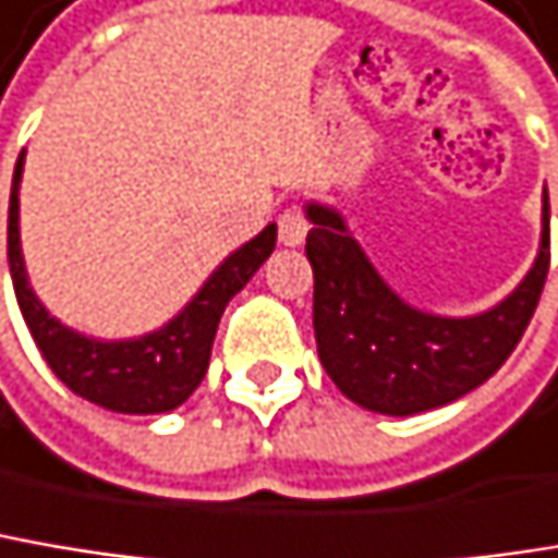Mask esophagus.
I'll use <instances>...</instances> for the list:
<instances>
[{
  "label": "esophagus",
  "mask_w": 558,
  "mask_h": 558,
  "mask_svg": "<svg viewBox=\"0 0 558 558\" xmlns=\"http://www.w3.org/2000/svg\"><path fill=\"white\" fill-rule=\"evenodd\" d=\"M306 232H310V223H306V217H303L300 207H287L278 217V235L283 245H290V248L293 245H303Z\"/></svg>",
  "instance_id": "34e87169"
}]
</instances>
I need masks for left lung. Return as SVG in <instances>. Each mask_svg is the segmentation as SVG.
<instances>
[{"label": "left lung", "instance_id": "8db88e82", "mask_svg": "<svg viewBox=\"0 0 558 558\" xmlns=\"http://www.w3.org/2000/svg\"><path fill=\"white\" fill-rule=\"evenodd\" d=\"M313 265V329L331 383L361 409L418 415L488 380L531 326L549 271V194L543 191L539 252L524 280L476 316H437L405 303L371 265L344 217L306 204Z\"/></svg>", "mask_w": 558, "mask_h": 558}]
</instances>
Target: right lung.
I'll list each match as a JSON object with an SVG mask.
<instances>
[{
	"label": "right lung",
	"instance_id": "obj_1",
	"mask_svg": "<svg viewBox=\"0 0 558 558\" xmlns=\"http://www.w3.org/2000/svg\"><path fill=\"white\" fill-rule=\"evenodd\" d=\"M25 172V153L15 162L9 197V271L34 344L50 371L76 396L121 412V415H162L178 409L207 374L214 335L227 303L268 262L278 242V227H265L204 280L187 306L162 329L140 338L105 341L63 326L37 300L27 280L22 232H19V187Z\"/></svg>",
	"mask_w": 558,
	"mask_h": 558
}]
</instances>
